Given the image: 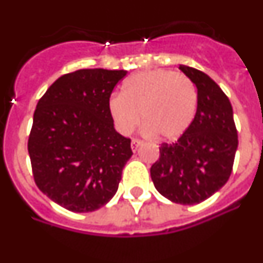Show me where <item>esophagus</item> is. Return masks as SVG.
<instances>
[{
    "instance_id": "esophagus-1",
    "label": "esophagus",
    "mask_w": 263,
    "mask_h": 263,
    "mask_svg": "<svg viewBox=\"0 0 263 263\" xmlns=\"http://www.w3.org/2000/svg\"><path fill=\"white\" fill-rule=\"evenodd\" d=\"M142 143H143V141H141V139L133 138L132 139V150H133V152H137V148L142 145Z\"/></svg>"
}]
</instances>
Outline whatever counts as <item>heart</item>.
Returning <instances> with one entry per match:
<instances>
[{"label": "heart", "instance_id": "1", "mask_svg": "<svg viewBox=\"0 0 263 263\" xmlns=\"http://www.w3.org/2000/svg\"><path fill=\"white\" fill-rule=\"evenodd\" d=\"M197 90L188 76L170 69L139 72L122 85V95L109 99L117 129L130 133L139 122L145 132L162 139H176L191 126L196 115Z\"/></svg>", "mask_w": 263, "mask_h": 263}]
</instances>
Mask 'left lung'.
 Returning <instances> with one entry per match:
<instances>
[{
  "instance_id": "obj_1",
  "label": "left lung",
  "mask_w": 263,
  "mask_h": 263,
  "mask_svg": "<svg viewBox=\"0 0 263 263\" xmlns=\"http://www.w3.org/2000/svg\"><path fill=\"white\" fill-rule=\"evenodd\" d=\"M179 68L197 88L191 126L174 143H162L150 168L157 191L173 203L194 205L217 192L231 176L238 146L231 101L204 72Z\"/></svg>"
}]
</instances>
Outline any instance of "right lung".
<instances>
[{"mask_svg":"<svg viewBox=\"0 0 263 263\" xmlns=\"http://www.w3.org/2000/svg\"><path fill=\"white\" fill-rule=\"evenodd\" d=\"M124 69L85 68L60 76L39 99L27 141L34 182L72 212H92L118 190L132 157L113 126L109 99Z\"/></svg>","mask_w":263,"mask_h":263,"instance_id":"1","label":"right lung"}]
</instances>
